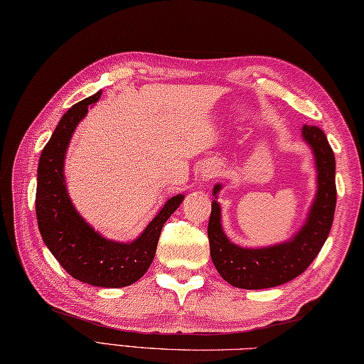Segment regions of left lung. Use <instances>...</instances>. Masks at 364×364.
Listing matches in <instances>:
<instances>
[{"label": "left lung", "instance_id": "8db88e82", "mask_svg": "<svg viewBox=\"0 0 364 364\" xmlns=\"http://www.w3.org/2000/svg\"><path fill=\"white\" fill-rule=\"evenodd\" d=\"M303 138L314 151L318 191L309 218L294 240L269 248H240L231 243L220 225V205L212 203L207 226L215 269L229 284L242 289H267L284 284L301 275L314 261L330 234L336 207L335 154L322 129L305 125ZM220 185L215 187L217 195Z\"/></svg>", "mask_w": 364, "mask_h": 364}]
</instances>
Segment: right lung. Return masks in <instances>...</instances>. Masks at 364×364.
<instances>
[{"label":"right lung","instance_id":"1","mask_svg":"<svg viewBox=\"0 0 364 364\" xmlns=\"http://www.w3.org/2000/svg\"><path fill=\"white\" fill-rule=\"evenodd\" d=\"M102 91L65 111L43 147L37 168L36 217L43 242L70 277L99 287H124L144 275L157 251L163 225L181 205L183 196L169 199L139 239L116 243L103 239L85 223L72 205L64 185V155L73 130Z\"/></svg>","mask_w":364,"mask_h":364}]
</instances>
